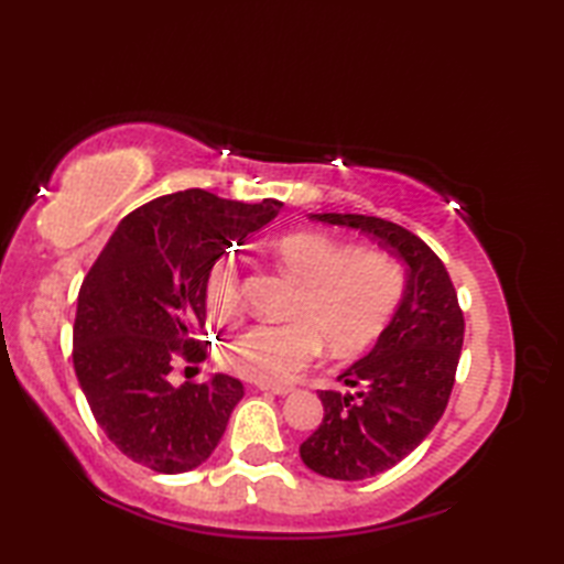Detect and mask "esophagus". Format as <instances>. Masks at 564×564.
I'll use <instances>...</instances> for the list:
<instances>
[{
	"instance_id": "esophagus-1",
	"label": "esophagus",
	"mask_w": 564,
	"mask_h": 564,
	"mask_svg": "<svg viewBox=\"0 0 564 564\" xmlns=\"http://www.w3.org/2000/svg\"><path fill=\"white\" fill-rule=\"evenodd\" d=\"M263 392H271V394H279V398H285V394H291L293 388H273V386H261Z\"/></svg>"
}]
</instances>
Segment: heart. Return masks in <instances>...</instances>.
Listing matches in <instances>:
<instances>
[{"label":"heart","mask_w":564,"mask_h":564,"mask_svg":"<svg viewBox=\"0 0 564 564\" xmlns=\"http://www.w3.org/2000/svg\"><path fill=\"white\" fill-rule=\"evenodd\" d=\"M271 259L297 283L291 322H259L225 344L223 364L232 373L263 386H283L319 351V344L346 358L364 351L388 325L404 291L398 261L378 249H354L322 232L279 239ZM239 271L232 259L213 263L206 303L218 319L239 310Z\"/></svg>","instance_id":"obj_1"}]
</instances>
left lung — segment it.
I'll use <instances>...</instances> for the list:
<instances>
[{"label": "left lung", "mask_w": 564, "mask_h": 564, "mask_svg": "<svg viewBox=\"0 0 564 564\" xmlns=\"http://www.w3.org/2000/svg\"><path fill=\"white\" fill-rule=\"evenodd\" d=\"M327 225L378 239L406 263L402 301L373 349L339 376L356 394L319 390L325 419L301 446L310 470L366 480L406 458L446 410L465 322L443 261L404 227L373 215L313 213Z\"/></svg>", "instance_id": "obj_1"}]
</instances>
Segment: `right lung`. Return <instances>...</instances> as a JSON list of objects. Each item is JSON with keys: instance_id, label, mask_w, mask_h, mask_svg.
<instances>
[{"instance_id": "obj_1", "label": "right lung", "mask_w": 564, "mask_h": 564, "mask_svg": "<svg viewBox=\"0 0 564 564\" xmlns=\"http://www.w3.org/2000/svg\"><path fill=\"white\" fill-rule=\"evenodd\" d=\"M281 203L227 200L203 188L154 198L118 223L82 283L75 373L113 446L154 473L206 463L242 400L237 378L172 386L174 356L203 361L206 283L232 242L261 230Z\"/></svg>"}]
</instances>
